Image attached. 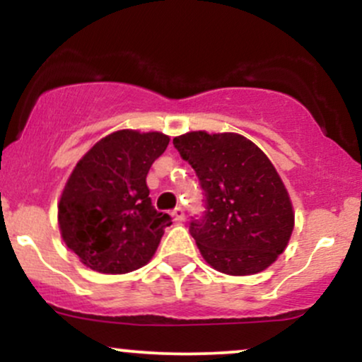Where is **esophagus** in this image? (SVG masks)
<instances>
[{
  "mask_svg": "<svg viewBox=\"0 0 362 362\" xmlns=\"http://www.w3.org/2000/svg\"><path fill=\"white\" fill-rule=\"evenodd\" d=\"M172 216H173V219H175V221H182V219L185 218V213H184V207H175V209L172 211Z\"/></svg>",
  "mask_w": 362,
  "mask_h": 362,
  "instance_id": "obj_1",
  "label": "esophagus"
}]
</instances>
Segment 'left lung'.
I'll return each instance as SVG.
<instances>
[{
	"instance_id": "1",
	"label": "left lung",
	"mask_w": 362,
	"mask_h": 362,
	"mask_svg": "<svg viewBox=\"0 0 362 362\" xmlns=\"http://www.w3.org/2000/svg\"><path fill=\"white\" fill-rule=\"evenodd\" d=\"M173 146L204 190V214L190 223L211 267L250 276L276 262L294 228L293 204L265 153L235 132H187Z\"/></svg>"
}]
</instances>
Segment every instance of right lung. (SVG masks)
I'll return each instance as SVG.
<instances>
[{
	"label": "right lung",
	"instance_id": "1",
	"mask_svg": "<svg viewBox=\"0 0 362 362\" xmlns=\"http://www.w3.org/2000/svg\"><path fill=\"white\" fill-rule=\"evenodd\" d=\"M170 143L124 129L98 141L74 167L57 219L64 243L91 271L126 274L155 255L172 218L151 204L146 175Z\"/></svg>",
	"mask_w": 362,
	"mask_h": 362
}]
</instances>
